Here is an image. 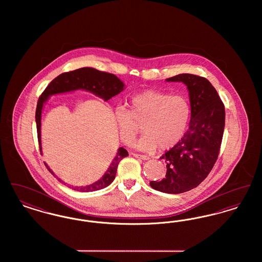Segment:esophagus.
Here are the masks:
<instances>
[{"mask_svg":"<svg viewBox=\"0 0 262 262\" xmlns=\"http://www.w3.org/2000/svg\"><path fill=\"white\" fill-rule=\"evenodd\" d=\"M136 158H138V159H142V160H149V157L148 156H146V155H141V154H137V153H134L133 154Z\"/></svg>","mask_w":262,"mask_h":262,"instance_id":"34e87169","label":"esophagus"}]
</instances>
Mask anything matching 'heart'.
I'll list each match as a JSON object with an SVG mask.
<instances>
[{
	"label": "heart",
	"instance_id": "1",
	"mask_svg": "<svg viewBox=\"0 0 262 262\" xmlns=\"http://www.w3.org/2000/svg\"><path fill=\"white\" fill-rule=\"evenodd\" d=\"M190 119V105L181 94L146 89L133 95L128 110L117 107L114 120L122 141L132 145L138 133L137 124L142 123L144 135L136 144L143 151L158 146L166 150L174 146L184 137Z\"/></svg>",
	"mask_w": 262,
	"mask_h": 262
}]
</instances>
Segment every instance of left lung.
I'll list each match as a JSON object with an SVG mask.
<instances>
[{"instance_id":"left-lung-1","label":"left lung","mask_w":262,"mask_h":262,"mask_svg":"<svg viewBox=\"0 0 262 262\" xmlns=\"http://www.w3.org/2000/svg\"><path fill=\"white\" fill-rule=\"evenodd\" d=\"M182 81L189 92L191 118L182 139L160 159L167 163V173L150 187L166 193H182L198 187L211 172L218 159L225 126V106L208 79L182 74L167 78Z\"/></svg>"}]
</instances>
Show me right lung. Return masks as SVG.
Instances as JSON below:
<instances>
[{"instance_id":"1","label":"right lung","mask_w":262,"mask_h":262,"mask_svg":"<svg viewBox=\"0 0 262 262\" xmlns=\"http://www.w3.org/2000/svg\"><path fill=\"white\" fill-rule=\"evenodd\" d=\"M76 89H84L94 93L95 95H98L102 97L105 101L111 99L113 96L119 94L121 91L124 89V83L113 74L106 73V72H101L98 70H95L93 68H81L75 71L63 73L62 75H58L56 78H54L48 86L45 88V90L42 92L40 95L37 102V107H36V113H35V119H36V126H37V137L38 143H39V148L40 152L42 153L41 150V112L43 108V104L45 101L48 99V97L53 94H58V93H62V92H68L72 90H76ZM128 156L127 151L121 147L118 150V153L116 157L114 158L113 162L111 163L110 167L106 171L105 174L95 182L92 185H89L86 187H72L73 189L77 190V191H94L102 189L104 187H108L116 177L117 173V168L119 163L123 158ZM47 167L48 171L51 174H54L50 168L45 164ZM55 176V174H54ZM58 179V178H57ZM58 181L62 182L60 179ZM63 183V182H62Z\"/></svg>"}]
</instances>
